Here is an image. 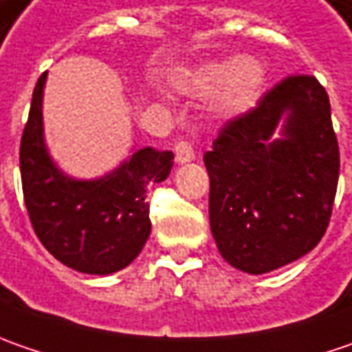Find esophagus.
I'll return each instance as SVG.
<instances>
[{
    "label": "esophagus",
    "mask_w": 352,
    "mask_h": 352,
    "mask_svg": "<svg viewBox=\"0 0 352 352\" xmlns=\"http://www.w3.org/2000/svg\"><path fill=\"white\" fill-rule=\"evenodd\" d=\"M174 155H176V162H180V164L192 162V160L196 158V153H194L192 144H190L188 141L176 142V146H174Z\"/></svg>",
    "instance_id": "esophagus-1"
}]
</instances>
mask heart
<instances>
[{"instance_id": "b5f03b06", "label": "heart", "mask_w": 352, "mask_h": 352, "mask_svg": "<svg viewBox=\"0 0 352 352\" xmlns=\"http://www.w3.org/2000/svg\"><path fill=\"white\" fill-rule=\"evenodd\" d=\"M264 68L252 58H227L196 68L184 80V88L196 96L215 98V111L223 117H235L249 111L263 91Z\"/></svg>"}]
</instances>
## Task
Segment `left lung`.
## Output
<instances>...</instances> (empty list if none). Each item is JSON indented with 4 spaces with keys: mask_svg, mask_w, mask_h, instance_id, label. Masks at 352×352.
Returning <instances> with one entry per match:
<instances>
[{
    "mask_svg": "<svg viewBox=\"0 0 352 352\" xmlns=\"http://www.w3.org/2000/svg\"><path fill=\"white\" fill-rule=\"evenodd\" d=\"M283 137L272 140L281 116ZM210 225L227 263L264 274L307 254L325 235L339 180L331 105L314 76L284 78L225 123L204 155Z\"/></svg>",
    "mask_w": 352,
    "mask_h": 352,
    "instance_id": "obj_1",
    "label": "left lung"
}]
</instances>
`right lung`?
I'll return each mask as SVG.
<instances>
[{
	"label": "right lung",
	"mask_w": 352,
	"mask_h": 352,
	"mask_svg": "<svg viewBox=\"0 0 352 352\" xmlns=\"http://www.w3.org/2000/svg\"><path fill=\"white\" fill-rule=\"evenodd\" d=\"M33 91L19 148L25 206L45 249L84 274H111L133 263L151 235L146 190L166 180L172 151L144 146L111 174L76 180L48 155L43 135V89Z\"/></svg>",
	"instance_id": "1"
}]
</instances>
